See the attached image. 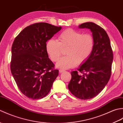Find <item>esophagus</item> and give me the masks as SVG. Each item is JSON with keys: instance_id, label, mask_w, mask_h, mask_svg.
<instances>
[{"instance_id": "34e87169", "label": "esophagus", "mask_w": 123, "mask_h": 123, "mask_svg": "<svg viewBox=\"0 0 123 123\" xmlns=\"http://www.w3.org/2000/svg\"><path fill=\"white\" fill-rule=\"evenodd\" d=\"M64 71H65L64 70H62V69H60V70H59V72H60V73H62V72H64Z\"/></svg>"}]
</instances>
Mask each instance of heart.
I'll return each mask as SVG.
<instances>
[{"label": "heart", "instance_id": "1", "mask_svg": "<svg viewBox=\"0 0 123 123\" xmlns=\"http://www.w3.org/2000/svg\"><path fill=\"white\" fill-rule=\"evenodd\" d=\"M95 41L90 34H83L68 28L58 36V41L50 39L46 42V50L52 61L57 62L62 54V48H68L67 56L62 57L56 64L62 69H68L85 62L92 54Z\"/></svg>", "mask_w": 123, "mask_h": 123}]
</instances>
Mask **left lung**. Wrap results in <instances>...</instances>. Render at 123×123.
<instances>
[{
	"mask_svg": "<svg viewBox=\"0 0 123 123\" xmlns=\"http://www.w3.org/2000/svg\"><path fill=\"white\" fill-rule=\"evenodd\" d=\"M79 27L90 30L95 46L92 54L78 71L71 72L68 88L77 98L87 100L98 95L107 84L111 76L113 53L108 34L103 28L92 22L83 23Z\"/></svg>",
	"mask_w": 123,
	"mask_h": 123,
	"instance_id": "1",
	"label": "left lung"
}]
</instances>
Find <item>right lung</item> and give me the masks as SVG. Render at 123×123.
Segmentation results:
<instances>
[{
    "mask_svg": "<svg viewBox=\"0 0 123 123\" xmlns=\"http://www.w3.org/2000/svg\"><path fill=\"white\" fill-rule=\"evenodd\" d=\"M61 28L36 23L25 27L15 38L10 70L18 88L28 98L44 97L58 76L59 70L49 58L46 43Z\"/></svg>",
    "mask_w": 123,
    "mask_h": 123,
    "instance_id": "right-lung-1",
    "label": "right lung"
}]
</instances>
